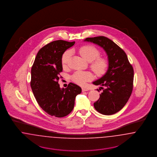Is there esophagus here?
I'll return each mask as SVG.
<instances>
[{"mask_svg":"<svg viewBox=\"0 0 157 157\" xmlns=\"http://www.w3.org/2000/svg\"><path fill=\"white\" fill-rule=\"evenodd\" d=\"M82 92H85V91H88V90H89V89H88V88H82Z\"/></svg>","mask_w":157,"mask_h":157,"instance_id":"esophagus-1","label":"esophagus"}]
</instances>
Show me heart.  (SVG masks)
Listing matches in <instances>:
<instances>
[{
  "mask_svg": "<svg viewBox=\"0 0 157 157\" xmlns=\"http://www.w3.org/2000/svg\"><path fill=\"white\" fill-rule=\"evenodd\" d=\"M79 54L82 58L87 62H92L91 68L93 71L98 75L104 74L108 67V61L104 58H99L100 52L95 46L92 45H85L80 48ZM71 55L70 51H67L63 54L62 57V63L63 67L67 65L68 60ZM93 76L88 72L78 71L72 76L74 82L79 85H85L86 82L92 79Z\"/></svg>",
  "mask_w": 157,
  "mask_h": 157,
  "instance_id": "1",
  "label": "heart"
}]
</instances>
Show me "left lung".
I'll list each match as a JSON object with an SVG mask.
<instances>
[{
    "label": "left lung",
    "mask_w": 157,
    "mask_h": 157,
    "mask_svg": "<svg viewBox=\"0 0 157 157\" xmlns=\"http://www.w3.org/2000/svg\"><path fill=\"white\" fill-rule=\"evenodd\" d=\"M83 41L102 48L106 53L108 67L106 73L94 81L95 85L105 88L94 104L98 112L110 115L120 111L130 97L134 81V70L125 52L112 40L105 37H88ZM98 91H99L98 90Z\"/></svg>",
    "instance_id": "8db88e82"
}]
</instances>
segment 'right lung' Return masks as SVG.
<instances>
[{"label": "right lung", "instance_id": "obj_1", "mask_svg": "<svg viewBox=\"0 0 157 157\" xmlns=\"http://www.w3.org/2000/svg\"><path fill=\"white\" fill-rule=\"evenodd\" d=\"M75 42L58 40L42 48L31 69L30 86L42 109L51 116L61 118L72 112L76 97L82 89L73 83L60 88L58 80L62 71V57Z\"/></svg>", "mask_w": 157, "mask_h": 157}]
</instances>
